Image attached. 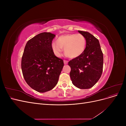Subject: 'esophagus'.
<instances>
[{
  "label": "esophagus",
  "mask_w": 126,
  "mask_h": 126,
  "mask_svg": "<svg viewBox=\"0 0 126 126\" xmlns=\"http://www.w3.org/2000/svg\"><path fill=\"white\" fill-rule=\"evenodd\" d=\"M63 63H64V64H67L68 63V61L67 60H63Z\"/></svg>",
  "instance_id": "esophagus-1"
}]
</instances>
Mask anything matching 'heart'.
I'll list each match as a JSON object with an SVG mask.
<instances>
[{
	"label": "heart",
	"instance_id": "obj_1",
	"mask_svg": "<svg viewBox=\"0 0 126 126\" xmlns=\"http://www.w3.org/2000/svg\"><path fill=\"white\" fill-rule=\"evenodd\" d=\"M85 37L80 33H68L59 37L57 41L51 43V49L54 55L59 57L64 48L65 54L70 58L80 56L86 48Z\"/></svg>",
	"mask_w": 126,
	"mask_h": 126
}]
</instances>
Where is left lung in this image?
I'll return each instance as SVG.
<instances>
[{
  "mask_svg": "<svg viewBox=\"0 0 126 126\" xmlns=\"http://www.w3.org/2000/svg\"><path fill=\"white\" fill-rule=\"evenodd\" d=\"M85 37L86 47L80 56L68 63L72 83L80 89H89L100 79L103 70L104 58L99 40L88 32L78 30Z\"/></svg>",
  "mask_w": 126,
  "mask_h": 126,
  "instance_id": "8db88e82",
  "label": "left lung"
}]
</instances>
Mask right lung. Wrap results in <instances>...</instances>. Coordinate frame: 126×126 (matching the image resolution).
Returning a JSON list of instances; mask_svg holds the SVG:
<instances>
[{"mask_svg":"<svg viewBox=\"0 0 126 126\" xmlns=\"http://www.w3.org/2000/svg\"><path fill=\"white\" fill-rule=\"evenodd\" d=\"M55 35L42 32L28 41L21 59V70L27 83L39 93L49 91L58 83L64 65L51 49Z\"/></svg>","mask_w":126,"mask_h":126,"instance_id":"add662e5","label":"right lung"}]
</instances>
